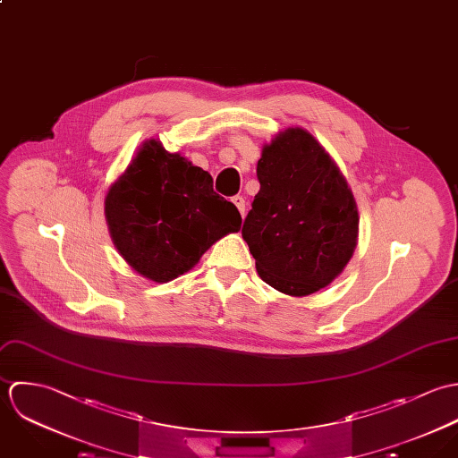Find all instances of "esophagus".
I'll return each instance as SVG.
<instances>
[{"mask_svg":"<svg viewBox=\"0 0 458 458\" xmlns=\"http://www.w3.org/2000/svg\"><path fill=\"white\" fill-rule=\"evenodd\" d=\"M232 201H233V205L239 208L241 216L244 217V214H246V201H244V198H242V196H233Z\"/></svg>","mask_w":458,"mask_h":458,"instance_id":"obj_1","label":"esophagus"}]
</instances>
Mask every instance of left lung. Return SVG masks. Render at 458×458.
I'll use <instances>...</instances> for the list:
<instances>
[{"label": "left lung", "instance_id": "left-lung-1", "mask_svg": "<svg viewBox=\"0 0 458 458\" xmlns=\"http://www.w3.org/2000/svg\"><path fill=\"white\" fill-rule=\"evenodd\" d=\"M260 191L242 237L260 277L302 297L327 286L354 255L360 216L354 194L324 147L290 127L264 147Z\"/></svg>", "mask_w": 458, "mask_h": 458}]
</instances>
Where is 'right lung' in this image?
Returning <instances> with one entry per match:
<instances>
[{"instance_id":"add662e5","label":"right lung","mask_w":458,"mask_h":458,"mask_svg":"<svg viewBox=\"0 0 458 458\" xmlns=\"http://www.w3.org/2000/svg\"><path fill=\"white\" fill-rule=\"evenodd\" d=\"M106 221L113 244L141 276L168 283L192 269L226 233L241 230L232 201L212 189V177L161 141L143 143L107 191Z\"/></svg>"}]
</instances>
